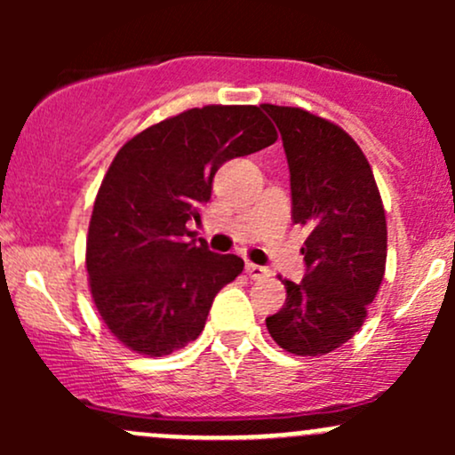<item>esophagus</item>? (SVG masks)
<instances>
[{
  "label": "esophagus",
  "mask_w": 455,
  "mask_h": 455,
  "mask_svg": "<svg viewBox=\"0 0 455 455\" xmlns=\"http://www.w3.org/2000/svg\"><path fill=\"white\" fill-rule=\"evenodd\" d=\"M245 274L250 275L252 280H260V278H267L269 269L263 267V265H254V263H245Z\"/></svg>",
  "instance_id": "obj_1"
}]
</instances>
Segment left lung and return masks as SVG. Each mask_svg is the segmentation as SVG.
<instances>
[{
  "instance_id": "obj_1",
  "label": "left lung",
  "mask_w": 455,
  "mask_h": 455,
  "mask_svg": "<svg viewBox=\"0 0 455 455\" xmlns=\"http://www.w3.org/2000/svg\"><path fill=\"white\" fill-rule=\"evenodd\" d=\"M284 145L293 222L307 227L306 275L284 280L286 304L265 318L284 351L318 357L351 340L379 293L387 224L359 145L327 119L263 104Z\"/></svg>"
}]
</instances>
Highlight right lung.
I'll return each instance as SVG.
<instances>
[{"mask_svg": "<svg viewBox=\"0 0 455 455\" xmlns=\"http://www.w3.org/2000/svg\"><path fill=\"white\" fill-rule=\"evenodd\" d=\"M278 134L260 107H203L130 139L98 190L87 235L93 304L119 342L162 357L196 340L243 260L188 239L227 160Z\"/></svg>", "mask_w": 455, "mask_h": 455, "instance_id": "obj_1", "label": "right lung"}]
</instances>
